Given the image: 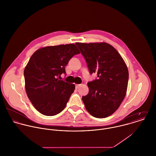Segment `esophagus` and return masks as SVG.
Returning a JSON list of instances; mask_svg holds the SVG:
<instances>
[{"mask_svg": "<svg viewBox=\"0 0 156 156\" xmlns=\"http://www.w3.org/2000/svg\"><path fill=\"white\" fill-rule=\"evenodd\" d=\"M81 86V85L80 84H77L76 85V90H77V89H79V87Z\"/></svg>", "mask_w": 156, "mask_h": 156, "instance_id": "esophagus-1", "label": "esophagus"}]
</instances>
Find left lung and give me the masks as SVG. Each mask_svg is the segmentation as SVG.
<instances>
[{
  "label": "left lung",
  "instance_id": "left-lung-1",
  "mask_svg": "<svg viewBox=\"0 0 156 156\" xmlns=\"http://www.w3.org/2000/svg\"><path fill=\"white\" fill-rule=\"evenodd\" d=\"M85 57L91 74L98 78L87 83L88 94L82 97L87 111L93 117L112 114L123 101L128 87L127 66L118 51L106 42L76 44Z\"/></svg>",
  "mask_w": 156,
  "mask_h": 156
}]
</instances>
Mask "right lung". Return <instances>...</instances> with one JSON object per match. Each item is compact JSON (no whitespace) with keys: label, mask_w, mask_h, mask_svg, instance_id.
<instances>
[{"label":"right lung","mask_w":156,"mask_h":156,"mask_svg":"<svg viewBox=\"0 0 156 156\" xmlns=\"http://www.w3.org/2000/svg\"><path fill=\"white\" fill-rule=\"evenodd\" d=\"M80 51L74 44L39 48L30 57L24 69L28 98L41 114L52 116L65 108L75 85L59 80L65 66Z\"/></svg>","instance_id":"1"}]
</instances>
